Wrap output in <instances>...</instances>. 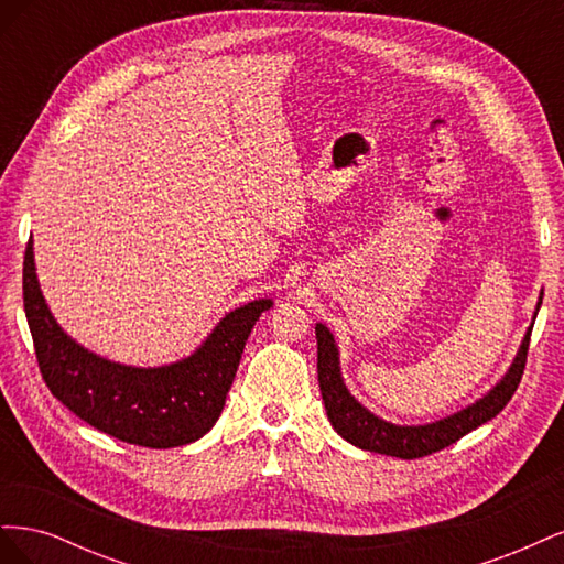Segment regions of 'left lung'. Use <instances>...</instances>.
Masks as SVG:
<instances>
[{
	"instance_id": "8db88e82",
	"label": "left lung",
	"mask_w": 564,
	"mask_h": 564,
	"mask_svg": "<svg viewBox=\"0 0 564 564\" xmlns=\"http://www.w3.org/2000/svg\"><path fill=\"white\" fill-rule=\"evenodd\" d=\"M543 299V294H541ZM541 299L536 303V311L541 305ZM534 327V324H532ZM532 327L527 329L522 346L516 355L513 365L506 371V377L494 386L485 398L477 400L475 404L460 409V412L440 419L435 423L425 425H395L388 423L379 416H373L369 409H365L357 402L344 379H340V367H338V348L332 332L317 324L315 336H317V381L319 392L324 400V409H327V416L334 425V431L348 440L350 445L377 452L386 456H398V458H421L435 454L454 445L456 440L475 431L477 425H482L497 416L501 409L513 398V392L520 386L522 371L527 365V350H529V336H532Z\"/></svg>"
}]
</instances>
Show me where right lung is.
<instances>
[{
    "label": "right lung",
    "mask_w": 564,
    "mask_h": 564,
    "mask_svg": "<svg viewBox=\"0 0 564 564\" xmlns=\"http://www.w3.org/2000/svg\"><path fill=\"white\" fill-rule=\"evenodd\" d=\"M23 305L42 379L51 395L100 433L129 445L169 449L191 445L220 416L256 319L270 299L228 313L209 338L181 362L127 367L94 355L67 336L40 292L32 237L23 261Z\"/></svg>",
    "instance_id": "1"
}]
</instances>
